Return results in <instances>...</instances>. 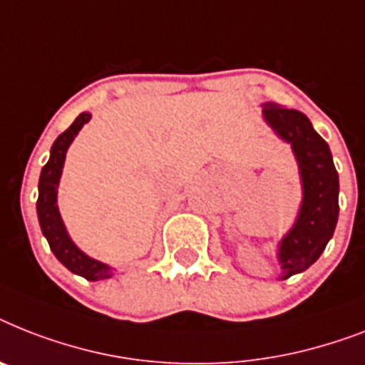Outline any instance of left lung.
Instances as JSON below:
<instances>
[{
  "instance_id": "8db88e82",
  "label": "left lung",
  "mask_w": 365,
  "mask_h": 365,
  "mask_svg": "<svg viewBox=\"0 0 365 365\" xmlns=\"http://www.w3.org/2000/svg\"><path fill=\"white\" fill-rule=\"evenodd\" d=\"M262 112L274 131L292 144L304 182L300 215L279 247L281 279H287L309 268L334 236L339 215V180L327 140L313 129L306 114L272 103Z\"/></svg>"
}]
</instances>
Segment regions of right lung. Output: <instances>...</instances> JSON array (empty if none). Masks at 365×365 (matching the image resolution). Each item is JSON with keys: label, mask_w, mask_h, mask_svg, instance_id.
<instances>
[{"label": "right lung", "mask_w": 365, "mask_h": 365, "mask_svg": "<svg viewBox=\"0 0 365 365\" xmlns=\"http://www.w3.org/2000/svg\"><path fill=\"white\" fill-rule=\"evenodd\" d=\"M91 115L88 112L80 114L67 131L56 138L50 150V159L41 170V178H38V198H37V215L38 223H41V230L48 240V245L52 253L58 257V260L67 269H71L73 274H78L82 277L90 281L108 279L112 277V269L103 262L90 259L88 255L76 247L71 238L67 236V230L63 227V221L59 217L58 204H56V195H58V182L61 176V168H63L65 153L67 148L76 136V133L82 129L86 121H90Z\"/></svg>", "instance_id": "right-lung-1"}]
</instances>
